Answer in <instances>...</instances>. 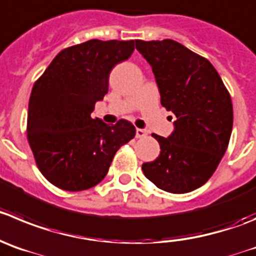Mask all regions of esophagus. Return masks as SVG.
Masks as SVG:
<instances>
[{
  "instance_id": "1",
  "label": "esophagus",
  "mask_w": 256,
  "mask_h": 256,
  "mask_svg": "<svg viewBox=\"0 0 256 256\" xmlns=\"http://www.w3.org/2000/svg\"><path fill=\"white\" fill-rule=\"evenodd\" d=\"M146 135H148V131L145 130V128H136V138L142 139V138H145Z\"/></svg>"
}]
</instances>
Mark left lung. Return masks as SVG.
Instances as JSON below:
<instances>
[{
    "instance_id": "left-lung-1",
    "label": "left lung",
    "mask_w": 256,
    "mask_h": 256,
    "mask_svg": "<svg viewBox=\"0 0 256 256\" xmlns=\"http://www.w3.org/2000/svg\"><path fill=\"white\" fill-rule=\"evenodd\" d=\"M135 42L152 66L162 104L176 117L169 138L152 135L160 155L142 164V172L166 192H192L211 178L228 146L230 93L214 66L184 45L170 39Z\"/></svg>"
}]
</instances>
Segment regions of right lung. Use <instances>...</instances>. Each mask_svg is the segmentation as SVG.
<instances>
[{"label": "right lung", "mask_w": 256, "mask_h": 256, "mask_svg": "<svg viewBox=\"0 0 256 256\" xmlns=\"http://www.w3.org/2000/svg\"><path fill=\"white\" fill-rule=\"evenodd\" d=\"M135 42L88 40L62 50L31 90L28 142L42 176L64 190L98 184L135 126H108L90 114L108 92L110 72L131 56Z\"/></svg>", "instance_id": "right-lung-1"}]
</instances>
